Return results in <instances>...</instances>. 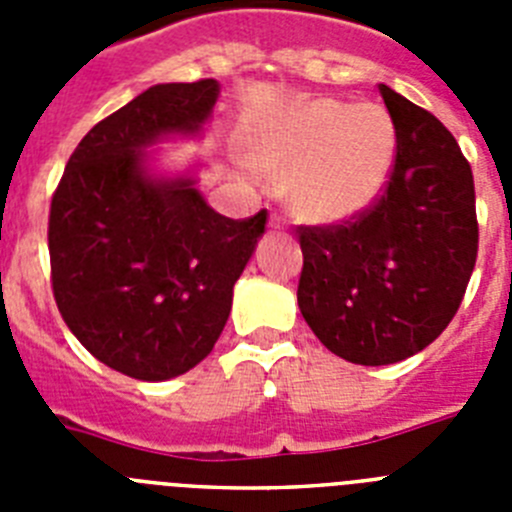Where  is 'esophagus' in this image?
Here are the masks:
<instances>
[{
	"label": "esophagus",
	"mask_w": 512,
	"mask_h": 512,
	"mask_svg": "<svg viewBox=\"0 0 512 512\" xmlns=\"http://www.w3.org/2000/svg\"><path fill=\"white\" fill-rule=\"evenodd\" d=\"M269 228H274V230H279V228H284V220L279 215H271L269 217Z\"/></svg>",
	"instance_id": "34e87169"
}]
</instances>
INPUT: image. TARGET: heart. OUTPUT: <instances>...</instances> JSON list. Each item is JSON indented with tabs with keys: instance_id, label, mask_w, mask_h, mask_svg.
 Listing matches in <instances>:
<instances>
[{
	"instance_id": "b5f03b06",
	"label": "heart",
	"mask_w": 512,
	"mask_h": 512,
	"mask_svg": "<svg viewBox=\"0 0 512 512\" xmlns=\"http://www.w3.org/2000/svg\"><path fill=\"white\" fill-rule=\"evenodd\" d=\"M261 169L287 176V200L310 223H341L384 194L397 158L382 104L312 97L266 117L248 140Z\"/></svg>"
}]
</instances>
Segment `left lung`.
<instances>
[{
	"label": "left lung",
	"instance_id": "1",
	"mask_svg": "<svg viewBox=\"0 0 512 512\" xmlns=\"http://www.w3.org/2000/svg\"><path fill=\"white\" fill-rule=\"evenodd\" d=\"M397 158L382 200L348 225L300 228L297 305L328 351L384 366L431 346L477 261L474 176L454 135L387 84Z\"/></svg>",
	"mask_w": 512,
	"mask_h": 512
}]
</instances>
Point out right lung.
I'll return each instance as SVG.
<instances>
[{
	"label": "right lung",
	"instance_id": "obj_1",
	"mask_svg": "<svg viewBox=\"0 0 512 512\" xmlns=\"http://www.w3.org/2000/svg\"><path fill=\"white\" fill-rule=\"evenodd\" d=\"M215 79L156 84L89 130L51 202L53 295L94 359L143 382L200 364L228 323L233 287L266 210L230 220L200 192V158L161 164L164 140H200Z\"/></svg>",
	"mask_w": 512,
	"mask_h": 512
}]
</instances>
